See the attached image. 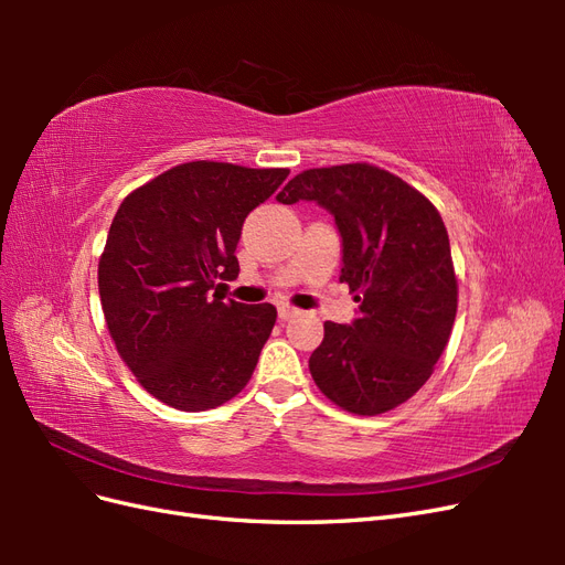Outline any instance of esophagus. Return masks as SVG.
<instances>
[{"label": "esophagus", "mask_w": 565, "mask_h": 565, "mask_svg": "<svg viewBox=\"0 0 565 565\" xmlns=\"http://www.w3.org/2000/svg\"><path fill=\"white\" fill-rule=\"evenodd\" d=\"M278 316H280V320H289V318L299 316V311H297V309H292V306L282 303V306H278Z\"/></svg>", "instance_id": "1"}]
</instances>
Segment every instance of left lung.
Instances as JSON below:
<instances>
[{"label": "left lung", "mask_w": 565, "mask_h": 565, "mask_svg": "<svg viewBox=\"0 0 565 565\" xmlns=\"http://www.w3.org/2000/svg\"><path fill=\"white\" fill-rule=\"evenodd\" d=\"M309 200L334 216L341 276L358 318L324 322L309 367L318 388L353 415L398 407L431 377L457 313V278L438 210L413 185L365 162L306 169L278 202Z\"/></svg>", "instance_id": "1"}]
</instances>
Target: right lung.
Wrapping results in <instances>:
<instances>
[{
	"mask_svg": "<svg viewBox=\"0 0 565 565\" xmlns=\"http://www.w3.org/2000/svg\"><path fill=\"white\" fill-rule=\"evenodd\" d=\"M289 169L185 162L136 188L110 224L98 295L117 353L139 384L183 413L241 393L276 324L273 303L224 301L247 214Z\"/></svg>",
	"mask_w": 565,
	"mask_h": 565,
	"instance_id": "right-lung-1",
	"label": "right lung"
}]
</instances>
